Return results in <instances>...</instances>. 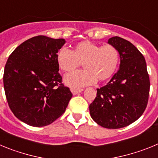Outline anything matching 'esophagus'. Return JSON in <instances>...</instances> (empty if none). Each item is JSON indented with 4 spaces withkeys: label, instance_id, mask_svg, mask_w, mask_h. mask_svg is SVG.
Here are the masks:
<instances>
[{
    "label": "esophagus",
    "instance_id": "esophagus-1",
    "mask_svg": "<svg viewBox=\"0 0 158 158\" xmlns=\"http://www.w3.org/2000/svg\"><path fill=\"white\" fill-rule=\"evenodd\" d=\"M71 92H72V93L73 95H76V94H78V93H81L82 91H83V89H76V88H71Z\"/></svg>",
    "mask_w": 158,
    "mask_h": 158
}]
</instances>
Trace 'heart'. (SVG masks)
<instances>
[{
    "label": "heart",
    "mask_w": 158,
    "mask_h": 158,
    "mask_svg": "<svg viewBox=\"0 0 158 158\" xmlns=\"http://www.w3.org/2000/svg\"><path fill=\"white\" fill-rule=\"evenodd\" d=\"M120 55L118 49L110 44L100 46L90 41H82L73 46L72 51L61 48L56 54L58 67L64 72H71L81 65L83 70L65 75L64 81L73 87L104 81L112 76L118 68Z\"/></svg>",
    "instance_id": "obj_1"
}]
</instances>
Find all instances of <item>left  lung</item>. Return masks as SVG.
Returning a JSON list of instances; mask_svg holds the SVG:
<instances>
[{
  "instance_id": "left-lung-1",
  "label": "left lung",
  "mask_w": 158,
  "mask_h": 158,
  "mask_svg": "<svg viewBox=\"0 0 158 158\" xmlns=\"http://www.w3.org/2000/svg\"><path fill=\"white\" fill-rule=\"evenodd\" d=\"M107 43L118 49L119 69L105 86L97 89L89 111L100 126L118 129L143 114L150 93V77L145 58L132 43L118 36L110 38Z\"/></svg>"
}]
</instances>
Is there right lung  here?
<instances>
[{
	"mask_svg": "<svg viewBox=\"0 0 158 158\" xmlns=\"http://www.w3.org/2000/svg\"><path fill=\"white\" fill-rule=\"evenodd\" d=\"M65 43L64 39L35 36L16 47L5 64L3 81L8 106L30 126L52 123L72 98L56 62L57 52Z\"/></svg>",
	"mask_w": 158,
	"mask_h": 158,
	"instance_id": "1",
	"label": "right lung"
}]
</instances>
